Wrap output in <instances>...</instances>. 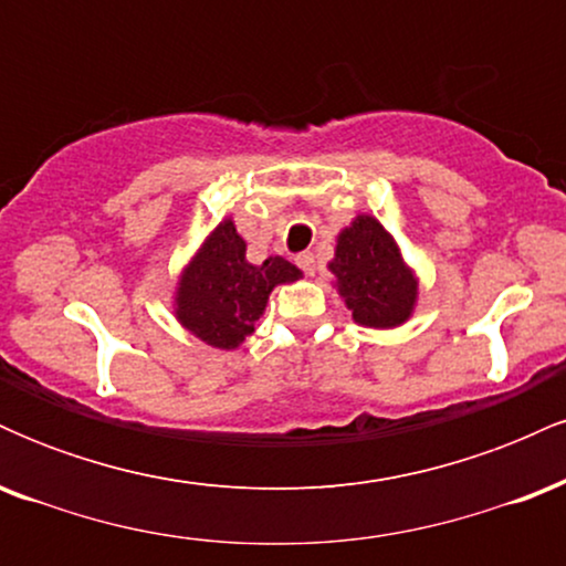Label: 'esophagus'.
Wrapping results in <instances>:
<instances>
[{
    "mask_svg": "<svg viewBox=\"0 0 566 566\" xmlns=\"http://www.w3.org/2000/svg\"><path fill=\"white\" fill-rule=\"evenodd\" d=\"M295 261H297V265H301V269H303L308 276L316 274V258H314V252H301V255H297Z\"/></svg>",
    "mask_w": 566,
    "mask_h": 566,
    "instance_id": "esophagus-1",
    "label": "esophagus"
}]
</instances>
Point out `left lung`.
<instances>
[{
	"instance_id": "left-lung-1",
	"label": "left lung",
	"mask_w": 566,
	"mask_h": 566,
	"mask_svg": "<svg viewBox=\"0 0 566 566\" xmlns=\"http://www.w3.org/2000/svg\"><path fill=\"white\" fill-rule=\"evenodd\" d=\"M327 269L333 287L359 327L396 329L412 319L420 279L401 255L394 233L375 216L359 212L340 229Z\"/></svg>"
}]
</instances>
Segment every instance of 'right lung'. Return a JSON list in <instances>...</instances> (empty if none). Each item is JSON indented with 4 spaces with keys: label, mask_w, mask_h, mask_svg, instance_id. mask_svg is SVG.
Returning a JSON list of instances; mask_svg holds the SVG:
<instances>
[{
    "label": "right lung",
    "mask_w": 566,
    "mask_h": 566,
    "mask_svg": "<svg viewBox=\"0 0 566 566\" xmlns=\"http://www.w3.org/2000/svg\"><path fill=\"white\" fill-rule=\"evenodd\" d=\"M303 271L282 255L247 261V242L233 218H223L201 239L172 290V314L180 327L207 346L237 350L265 314L279 284L297 282Z\"/></svg>",
    "instance_id": "add662e5"
}]
</instances>
